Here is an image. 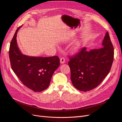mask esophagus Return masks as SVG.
Returning a JSON list of instances; mask_svg holds the SVG:
<instances>
[{
	"mask_svg": "<svg viewBox=\"0 0 122 122\" xmlns=\"http://www.w3.org/2000/svg\"><path fill=\"white\" fill-rule=\"evenodd\" d=\"M60 62L61 64H63L65 62V58L64 57H61L60 59Z\"/></svg>",
	"mask_w": 122,
	"mask_h": 122,
	"instance_id": "obj_1",
	"label": "esophagus"
}]
</instances>
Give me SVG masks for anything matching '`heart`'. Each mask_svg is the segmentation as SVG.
<instances>
[{
	"label": "heart",
	"instance_id": "b5f03b06",
	"mask_svg": "<svg viewBox=\"0 0 122 122\" xmlns=\"http://www.w3.org/2000/svg\"><path fill=\"white\" fill-rule=\"evenodd\" d=\"M81 48V45L79 43H77L76 45H75V46L73 48V51H74L75 52H78V51L80 50Z\"/></svg>",
	"mask_w": 122,
	"mask_h": 122
}]
</instances>
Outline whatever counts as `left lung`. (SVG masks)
<instances>
[{
    "label": "left lung",
    "mask_w": 122,
    "mask_h": 122,
    "mask_svg": "<svg viewBox=\"0 0 122 122\" xmlns=\"http://www.w3.org/2000/svg\"><path fill=\"white\" fill-rule=\"evenodd\" d=\"M102 44L101 48L90 51L84 47L70 58L71 80L76 89L83 92L93 90L109 73L113 61L114 49L108 32Z\"/></svg>",
    "instance_id": "obj_1"
}]
</instances>
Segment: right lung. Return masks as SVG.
I'll list each match as a JSON object with an SVG mask.
<instances>
[{
    "mask_svg": "<svg viewBox=\"0 0 122 122\" xmlns=\"http://www.w3.org/2000/svg\"><path fill=\"white\" fill-rule=\"evenodd\" d=\"M18 28L11 41L9 57L11 67L22 83L34 92H42L48 87L54 71L60 64L57 56H30L21 53L18 47Z\"/></svg>",
    "mask_w": 122,
    "mask_h": 122,
    "instance_id": "right-lung-1",
    "label": "right lung"
}]
</instances>
